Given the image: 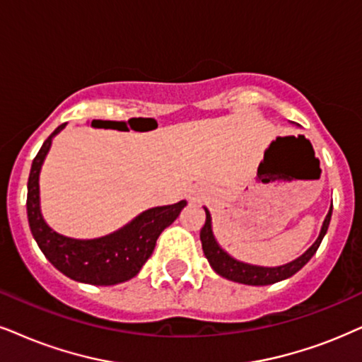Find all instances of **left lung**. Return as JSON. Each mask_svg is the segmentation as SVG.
Masks as SVG:
<instances>
[{"label":"left lung","mask_w":362,"mask_h":362,"mask_svg":"<svg viewBox=\"0 0 362 362\" xmlns=\"http://www.w3.org/2000/svg\"><path fill=\"white\" fill-rule=\"evenodd\" d=\"M205 214H207V218H205V226L202 227V230H200V240H202L205 257H207L209 264L212 265L214 271L221 274L222 277L230 279V281L240 284H249V286H269V284L284 281V279L294 276L296 272H299L300 269L309 262L310 257L315 254V250L321 245L324 235H326L329 222H331L332 207L329 209V214L326 215V221L322 223L321 234H319L317 240H315L299 259L292 260V262L286 265H281V267H257V265H249L232 259L230 255L223 252L217 242H215L212 234V222H210V214L207 209H205Z\"/></svg>","instance_id":"1"}]
</instances>
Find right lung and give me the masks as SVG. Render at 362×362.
Masks as SVG:
<instances>
[{
	"mask_svg": "<svg viewBox=\"0 0 362 362\" xmlns=\"http://www.w3.org/2000/svg\"><path fill=\"white\" fill-rule=\"evenodd\" d=\"M59 125L41 145L31 163L28 177V197L26 210L31 234L49 262L73 281L95 284V286H113L135 277L152 255L158 235L163 228L178 217L185 207V200L178 204L163 205L145 210L115 234L102 239L76 240L57 234L47 226L40 212V168L47 157L52 139L62 128Z\"/></svg>",
	"mask_w": 362,
	"mask_h": 362,
	"instance_id": "right-lung-1",
	"label": "right lung"
}]
</instances>
